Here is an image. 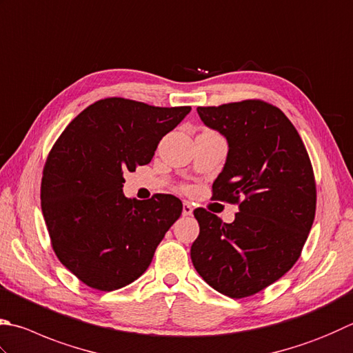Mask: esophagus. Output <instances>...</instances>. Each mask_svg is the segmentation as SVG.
<instances>
[{"label": "esophagus", "mask_w": 353, "mask_h": 353, "mask_svg": "<svg viewBox=\"0 0 353 353\" xmlns=\"http://www.w3.org/2000/svg\"><path fill=\"white\" fill-rule=\"evenodd\" d=\"M192 212H194V205H192L189 201H184L183 203V215L189 216V215H192Z\"/></svg>", "instance_id": "esophagus-1"}]
</instances>
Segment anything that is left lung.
<instances>
[{"mask_svg":"<svg viewBox=\"0 0 353 353\" xmlns=\"http://www.w3.org/2000/svg\"><path fill=\"white\" fill-rule=\"evenodd\" d=\"M229 152L212 198L238 204L234 223L194 210L199 235L190 258L219 294L245 298L289 272L314 224L316 185L301 137L283 112L261 99L196 109Z\"/></svg>","mask_w":353,"mask_h":353,"instance_id":"8db88e82","label":"left lung"}]
</instances>
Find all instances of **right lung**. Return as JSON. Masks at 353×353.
Here are the masks:
<instances>
[{
    "instance_id": "obj_1",
    "label": "right lung",
    "mask_w": 353,
    "mask_h": 353,
    "mask_svg": "<svg viewBox=\"0 0 353 353\" xmlns=\"http://www.w3.org/2000/svg\"><path fill=\"white\" fill-rule=\"evenodd\" d=\"M190 112L105 98L84 109L53 144L41 181V209L59 261L89 288L110 292L149 268L183 212L174 195L125 198V172L150 163L161 138Z\"/></svg>"
}]
</instances>
